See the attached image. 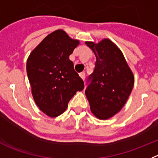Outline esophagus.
<instances>
[{
  "mask_svg": "<svg viewBox=\"0 0 158 158\" xmlns=\"http://www.w3.org/2000/svg\"><path fill=\"white\" fill-rule=\"evenodd\" d=\"M79 76H80L81 79H83V80H84L85 79V72H81V73H79Z\"/></svg>",
  "mask_w": 158,
  "mask_h": 158,
  "instance_id": "34e87169",
  "label": "esophagus"
}]
</instances>
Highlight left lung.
<instances>
[{
	"label": "left lung",
	"instance_id": "1",
	"mask_svg": "<svg viewBox=\"0 0 158 158\" xmlns=\"http://www.w3.org/2000/svg\"><path fill=\"white\" fill-rule=\"evenodd\" d=\"M85 44L96 56L85 94L93 114L106 120L120 111L127 102L134 87V75L123 52L110 40Z\"/></svg>",
	"mask_w": 158,
	"mask_h": 158
}]
</instances>
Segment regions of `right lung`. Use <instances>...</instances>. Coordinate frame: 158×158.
Listing matches in <instances>:
<instances>
[{
    "instance_id": "right-lung-1",
    "label": "right lung",
    "mask_w": 158,
    "mask_h": 158,
    "mask_svg": "<svg viewBox=\"0 0 158 158\" xmlns=\"http://www.w3.org/2000/svg\"><path fill=\"white\" fill-rule=\"evenodd\" d=\"M79 44L78 40L59 29L47 35L28 56L26 69L31 94L40 110L49 117L64 113L75 93L84 88L69 60Z\"/></svg>"
}]
</instances>
